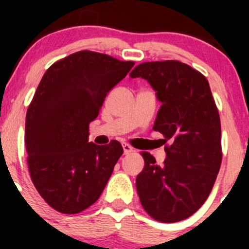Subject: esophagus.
<instances>
[{"mask_svg":"<svg viewBox=\"0 0 249 249\" xmlns=\"http://www.w3.org/2000/svg\"><path fill=\"white\" fill-rule=\"evenodd\" d=\"M123 149H124V154H130L131 152H134V148H132L131 145L126 144V143L123 144Z\"/></svg>","mask_w":249,"mask_h":249,"instance_id":"esophagus-1","label":"esophagus"}]
</instances>
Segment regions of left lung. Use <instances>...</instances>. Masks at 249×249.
Here are the masks:
<instances>
[{"mask_svg": "<svg viewBox=\"0 0 249 249\" xmlns=\"http://www.w3.org/2000/svg\"><path fill=\"white\" fill-rule=\"evenodd\" d=\"M130 77L143 78L154 89L161 107L153 129L171 141L161 166L142 152L144 167L136 178L141 203L159 222H179L207 200L222 164L220 119L210 84L175 60L143 62Z\"/></svg>", "mask_w": 249, "mask_h": 249, "instance_id": "left-lung-1", "label": "left lung"}]
</instances>
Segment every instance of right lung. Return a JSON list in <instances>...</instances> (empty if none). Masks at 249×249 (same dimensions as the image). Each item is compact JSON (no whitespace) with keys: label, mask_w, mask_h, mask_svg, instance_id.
I'll use <instances>...</instances> for the list:
<instances>
[{"label":"right lung","mask_w":249,"mask_h":249,"mask_svg":"<svg viewBox=\"0 0 249 249\" xmlns=\"http://www.w3.org/2000/svg\"><path fill=\"white\" fill-rule=\"evenodd\" d=\"M134 65L82 50L53 64L42 78L26 113L27 165L41 196L59 212H82L104 192L123 147L118 141L89 142V124Z\"/></svg>","instance_id":"obj_1"}]
</instances>
